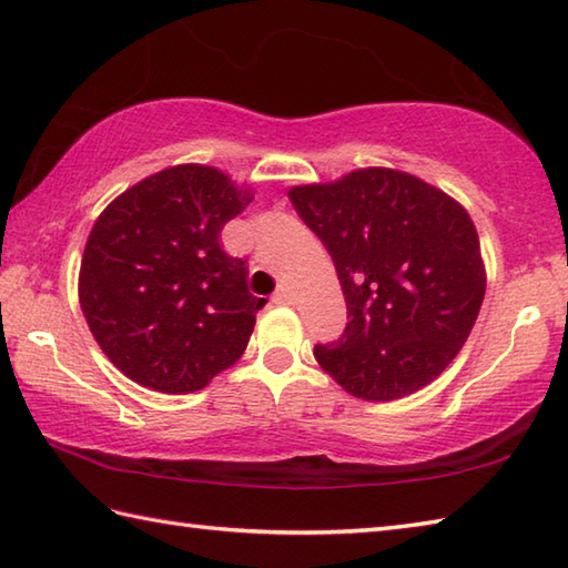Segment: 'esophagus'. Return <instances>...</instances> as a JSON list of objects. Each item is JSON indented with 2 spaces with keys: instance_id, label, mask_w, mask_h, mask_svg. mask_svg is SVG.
Listing matches in <instances>:
<instances>
[{
  "instance_id": "34e87169",
  "label": "esophagus",
  "mask_w": 568,
  "mask_h": 568,
  "mask_svg": "<svg viewBox=\"0 0 568 568\" xmlns=\"http://www.w3.org/2000/svg\"><path fill=\"white\" fill-rule=\"evenodd\" d=\"M273 300L277 305H291L293 303V293H291V287H277L275 291V295H273Z\"/></svg>"
}]
</instances>
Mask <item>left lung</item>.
Masks as SVG:
<instances>
[{
  "label": "left lung",
  "mask_w": 568,
  "mask_h": 568,
  "mask_svg": "<svg viewBox=\"0 0 568 568\" xmlns=\"http://www.w3.org/2000/svg\"><path fill=\"white\" fill-rule=\"evenodd\" d=\"M329 251L348 324L315 358L361 400L425 388L462 352L486 295L468 212L417 175L361 168L287 192Z\"/></svg>",
  "instance_id": "8db88e82"
}]
</instances>
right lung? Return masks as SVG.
I'll use <instances>...</instances> for the list:
<instances>
[{"instance_id": "obj_1", "label": "right lung", "mask_w": 568, "mask_h": 568, "mask_svg": "<svg viewBox=\"0 0 568 568\" xmlns=\"http://www.w3.org/2000/svg\"><path fill=\"white\" fill-rule=\"evenodd\" d=\"M251 187L220 168L185 163L143 178L106 204L84 244L78 295L106 358L143 388L202 390L246 352L265 305L246 261L220 236Z\"/></svg>"}]
</instances>
